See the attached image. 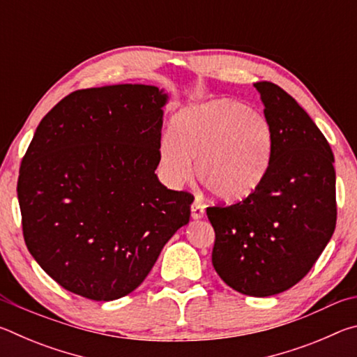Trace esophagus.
<instances>
[{"mask_svg":"<svg viewBox=\"0 0 357 357\" xmlns=\"http://www.w3.org/2000/svg\"><path fill=\"white\" fill-rule=\"evenodd\" d=\"M204 215V206L200 202H193L192 203V219L193 220H198L202 219Z\"/></svg>","mask_w":357,"mask_h":357,"instance_id":"obj_1","label":"esophagus"}]
</instances>
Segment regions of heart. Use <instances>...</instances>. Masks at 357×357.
Returning <instances> with one entry per match:
<instances>
[{
  "instance_id": "obj_1",
  "label": "heart",
  "mask_w": 357,
  "mask_h": 357,
  "mask_svg": "<svg viewBox=\"0 0 357 357\" xmlns=\"http://www.w3.org/2000/svg\"><path fill=\"white\" fill-rule=\"evenodd\" d=\"M273 132L264 116L238 100L220 98L190 105L172 119L159 143L162 178L173 187L189 181L195 159L198 183L222 202L244 200L261 183Z\"/></svg>"
}]
</instances>
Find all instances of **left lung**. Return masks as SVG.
<instances>
[{
  "label": "left lung",
  "mask_w": 357,
  "mask_h": 357,
  "mask_svg": "<svg viewBox=\"0 0 357 357\" xmlns=\"http://www.w3.org/2000/svg\"><path fill=\"white\" fill-rule=\"evenodd\" d=\"M273 132L261 183L229 206H209L213 264L236 291L266 298L294 287L328 245L337 222L334 154L298 102L271 82L255 83Z\"/></svg>",
  "instance_id": "left-lung-1"
}]
</instances>
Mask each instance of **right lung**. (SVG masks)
<instances>
[{
    "label": "right lung",
    "mask_w": 357,
    "mask_h": 357,
    "mask_svg": "<svg viewBox=\"0 0 357 357\" xmlns=\"http://www.w3.org/2000/svg\"><path fill=\"white\" fill-rule=\"evenodd\" d=\"M165 102L149 84L78 89L36 129L17 183L23 238L68 291L93 301L132 293L189 223L193 197L154 173Z\"/></svg>",
    "instance_id": "add662e5"
}]
</instances>
